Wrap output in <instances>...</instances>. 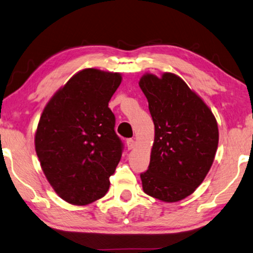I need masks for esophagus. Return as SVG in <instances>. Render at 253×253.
Segmentation results:
<instances>
[{
    "label": "esophagus",
    "mask_w": 253,
    "mask_h": 253,
    "mask_svg": "<svg viewBox=\"0 0 253 253\" xmlns=\"http://www.w3.org/2000/svg\"><path fill=\"white\" fill-rule=\"evenodd\" d=\"M126 144H127V147H128V149H134L135 148V146H136V141H135V139H132V138H129V139H127L126 140Z\"/></svg>",
    "instance_id": "1"
}]
</instances>
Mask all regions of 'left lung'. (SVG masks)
Listing matches in <instances>:
<instances>
[{
	"instance_id": "8db88e82",
	"label": "left lung",
	"mask_w": 253,
	"mask_h": 253,
	"mask_svg": "<svg viewBox=\"0 0 253 253\" xmlns=\"http://www.w3.org/2000/svg\"><path fill=\"white\" fill-rule=\"evenodd\" d=\"M155 125L148 170L140 174L145 194L177 203L201 185L218 148V124L203 98L180 77L164 73L141 76Z\"/></svg>"
}]
</instances>
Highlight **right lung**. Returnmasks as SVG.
Listing matches in <instances>:
<instances>
[{"label":"right lung","instance_id":"right-lung-1","mask_svg":"<svg viewBox=\"0 0 253 253\" xmlns=\"http://www.w3.org/2000/svg\"><path fill=\"white\" fill-rule=\"evenodd\" d=\"M122 83L119 73L85 68L46 104L35 132L45 177L68 204L85 206L108 191L123 153L108 107Z\"/></svg>","mask_w":253,"mask_h":253}]
</instances>
